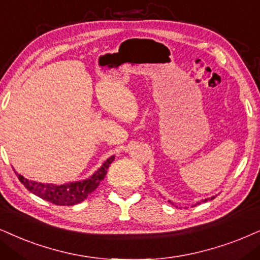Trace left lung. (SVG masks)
<instances>
[{
	"mask_svg": "<svg viewBox=\"0 0 260 260\" xmlns=\"http://www.w3.org/2000/svg\"><path fill=\"white\" fill-rule=\"evenodd\" d=\"M213 198H215V197H211V198H209V200H210V199H213ZM202 202H208V199H205V200H202ZM197 204H200V203H197Z\"/></svg>",
	"mask_w": 260,
	"mask_h": 260,
	"instance_id": "8db88e82",
	"label": "left lung"
}]
</instances>
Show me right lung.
Segmentation results:
<instances>
[{"mask_svg": "<svg viewBox=\"0 0 260 260\" xmlns=\"http://www.w3.org/2000/svg\"><path fill=\"white\" fill-rule=\"evenodd\" d=\"M115 156L109 157L103 163V166L88 179L83 180V181L68 182L64 183V185H52V183L31 181V180L25 179L24 176L18 173H16V176L29 192L34 193L39 198L55 204V205L72 206L83 202V200L86 199L88 194H91L97 188L102 180L104 179V176L107 175L108 168H109Z\"/></svg>", "mask_w": 260, "mask_h": 260, "instance_id": "right-lung-1", "label": "right lung"}]
</instances>
